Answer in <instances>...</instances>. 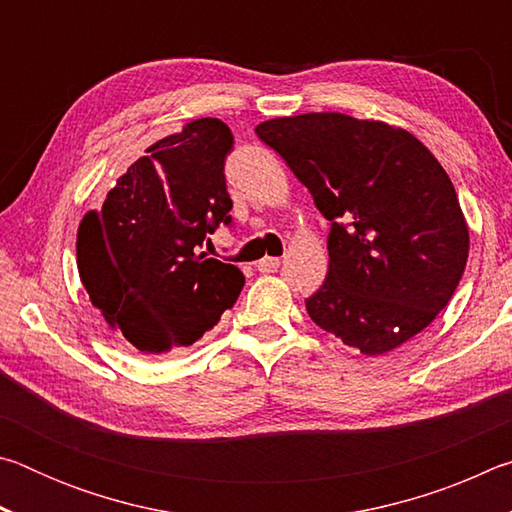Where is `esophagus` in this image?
<instances>
[{"label": "esophagus", "mask_w": 512, "mask_h": 512, "mask_svg": "<svg viewBox=\"0 0 512 512\" xmlns=\"http://www.w3.org/2000/svg\"><path fill=\"white\" fill-rule=\"evenodd\" d=\"M277 268H280V259H277V257H262L257 262L259 273H275Z\"/></svg>", "instance_id": "esophagus-1"}]
</instances>
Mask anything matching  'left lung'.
Here are the masks:
<instances>
[{"label":"left lung","mask_w":512,"mask_h":512,"mask_svg":"<svg viewBox=\"0 0 512 512\" xmlns=\"http://www.w3.org/2000/svg\"><path fill=\"white\" fill-rule=\"evenodd\" d=\"M332 223L327 277L305 300L314 323L368 357L413 339L447 307L470 232L447 171L404 128L343 112L262 121Z\"/></svg>","instance_id":"left-lung-1"}]
</instances>
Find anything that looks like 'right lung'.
Segmentation results:
<instances>
[{
    "instance_id": "right-lung-1",
    "label": "right lung",
    "mask_w": 512,
    "mask_h": 512,
    "mask_svg": "<svg viewBox=\"0 0 512 512\" xmlns=\"http://www.w3.org/2000/svg\"><path fill=\"white\" fill-rule=\"evenodd\" d=\"M232 133L203 117L162 137L83 216L79 275L92 305L128 348L164 354L196 343L235 305L244 273L198 255L230 223L225 155Z\"/></svg>"
}]
</instances>
